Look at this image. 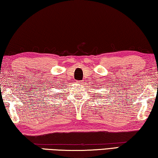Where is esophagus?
I'll return each instance as SVG.
<instances>
[{
    "label": "esophagus",
    "mask_w": 158,
    "mask_h": 158,
    "mask_svg": "<svg viewBox=\"0 0 158 158\" xmlns=\"http://www.w3.org/2000/svg\"><path fill=\"white\" fill-rule=\"evenodd\" d=\"M78 83H80V81H78Z\"/></svg>",
    "instance_id": "1"
}]
</instances>
